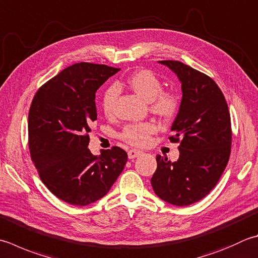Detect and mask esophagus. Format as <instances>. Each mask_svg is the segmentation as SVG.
<instances>
[{"label":"esophagus","instance_id":"obj_1","mask_svg":"<svg viewBox=\"0 0 258 258\" xmlns=\"http://www.w3.org/2000/svg\"><path fill=\"white\" fill-rule=\"evenodd\" d=\"M127 154H128V159H130V160H133V159H135V158H138L139 155L142 154V152H141V151H139V150L132 149V150L128 151Z\"/></svg>","mask_w":258,"mask_h":258}]
</instances>
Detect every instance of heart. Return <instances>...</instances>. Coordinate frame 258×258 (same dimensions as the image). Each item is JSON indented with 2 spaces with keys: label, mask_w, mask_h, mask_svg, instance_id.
<instances>
[{
  "label": "heart",
  "mask_w": 258,
  "mask_h": 258,
  "mask_svg": "<svg viewBox=\"0 0 258 258\" xmlns=\"http://www.w3.org/2000/svg\"><path fill=\"white\" fill-rule=\"evenodd\" d=\"M128 87L141 97L148 100L150 110L165 120L178 115L181 108L180 96L172 90H162V82L153 72L148 69L138 70L127 79ZM114 86L106 89L102 99V108L106 116H112L116 99ZM158 126L153 122L131 123L119 133V138L126 143L135 146H144L150 142L151 136L156 133Z\"/></svg>",
  "instance_id": "b5f03b06"
}]
</instances>
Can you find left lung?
I'll return each mask as SVG.
<instances>
[{"label": "left lung", "mask_w": 258, "mask_h": 258, "mask_svg": "<svg viewBox=\"0 0 258 258\" xmlns=\"http://www.w3.org/2000/svg\"><path fill=\"white\" fill-rule=\"evenodd\" d=\"M182 83L181 108L169 140L179 143L180 155L171 163L156 155L151 184L156 196L174 206L201 200L218 183L229 161L231 122L226 98L209 76L175 60H162Z\"/></svg>", "instance_id": "left-lung-1"}]
</instances>
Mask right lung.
Listing matches in <instances>:
<instances>
[{
  "instance_id": "obj_1",
  "label": "right lung",
  "mask_w": 258,
  "mask_h": 258,
  "mask_svg": "<svg viewBox=\"0 0 258 258\" xmlns=\"http://www.w3.org/2000/svg\"><path fill=\"white\" fill-rule=\"evenodd\" d=\"M119 68L92 62L69 66L38 89L29 110L28 139L40 179L64 203L87 206L108 192L127 153L112 146L95 156L89 132L97 119L95 94Z\"/></svg>"
}]
</instances>
